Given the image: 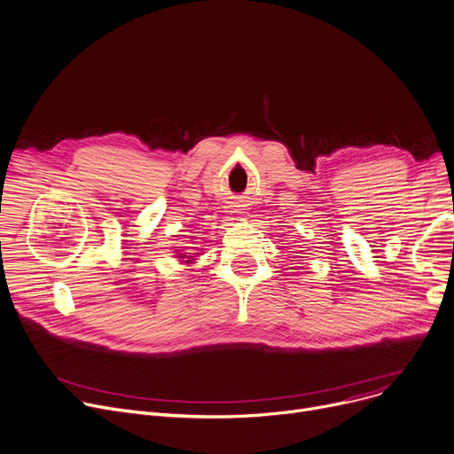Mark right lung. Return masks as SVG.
I'll return each instance as SVG.
<instances>
[{"mask_svg":"<svg viewBox=\"0 0 454 454\" xmlns=\"http://www.w3.org/2000/svg\"><path fill=\"white\" fill-rule=\"evenodd\" d=\"M178 257H180V259H188L186 262H192V261H193V255H184V254H178Z\"/></svg>","mask_w":454,"mask_h":454,"instance_id":"add662e5","label":"right lung"}]
</instances>
